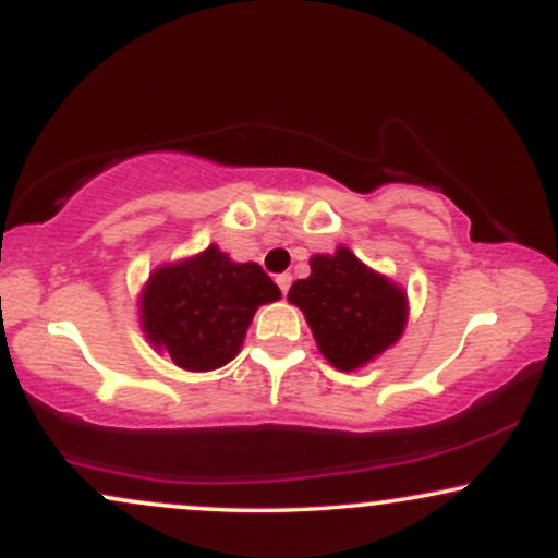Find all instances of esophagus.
<instances>
[{
  "label": "esophagus",
  "instance_id": "1",
  "mask_svg": "<svg viewBox=\"0 0 558 558\" xmlns=\"http://www.w3.org/2000/svg\"><path fill=\"white\" fill-rule=\"evenodd\" d=\"M275 280H278V286H280V291H283V293H288V288H291V272H283V275H278V278H275Z\"/></svg>",
  "mask_w": 558,
  "mask_h": 558
}]
</instances>
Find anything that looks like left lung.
<instances>
[{"label": "left lung", "mask_w": 558, "mask_h": 558, "mask_svg": "<svg viewBox=\"0 0 558 558\" xmlns=\"http://www.w3.org/2000/svg\"><path fill=\"white\" fill-rule=\"evenodd\" d=\"M312 275L296 280L288 299L304 312L319 351L338 369H356L399 341L407 296L349 248L312 257Z\"/></svg>", "instance_id": "obj_1"}]
</instances>
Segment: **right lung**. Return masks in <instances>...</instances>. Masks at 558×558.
Returning <instances> with one entry per match:
<instances>
[{"label": "right lung", "instance_id": "obj_1", "mask_svg": "<svg viewBox=\"0 0 558 558\" xmlns=\"http://www.w3.org/2000/svg\"><path fill=\"white\" fill-rule=\"evenodd\" d=\"M275 299L280 288L257 262L239 265L209 246L151 275L141 317L149 341L168 351L178 367L207 373L239 354L257 306Z\"/></svg>", "mask_w": 558, "mask_h": 558}]
</instances>
